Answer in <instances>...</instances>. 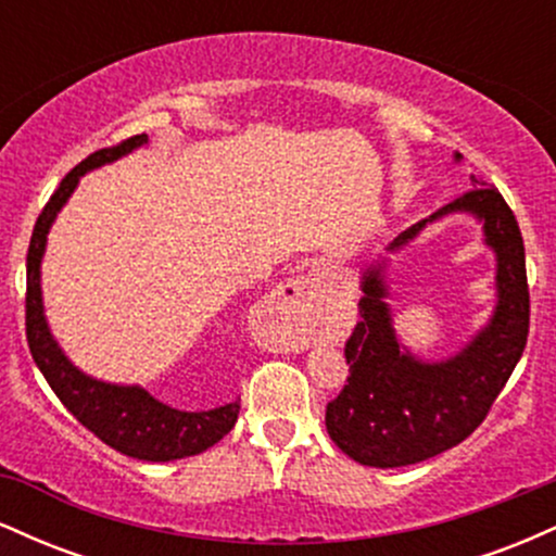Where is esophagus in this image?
Listing matches in <instances>:
<instances>
[{
  "instance_id": "esophagus-1",
  "label": "esophagus",
  "mask_w": 556,
  "mask_h": 556,
  "mask_svg": "<svg viewBox=\"0 0 556 556\" xmlns=\"http://www.w3.org/2000/svg\"><path fill=\"white\" fill-rule=\"evenodd\" d=\"M329 282V269H311L305 274H298V277L287 279V282L279 287V311L285 314V321H292V327L303 331L300 340H308V331L316 321L318 300H321V290Z\"/></svg>"
}]
</instances>
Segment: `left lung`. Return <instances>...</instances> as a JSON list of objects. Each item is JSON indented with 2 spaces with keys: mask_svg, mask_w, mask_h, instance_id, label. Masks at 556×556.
<instances>
[{
  "mask_svg": "<svg viewBox=\"0 0 556 556\" xmlns=\"http://www.w3.org/2000/svg\"><path fill=\"white\" fill-rule=\"evenodd\" d=\"M455 154V162H460ZM473 190L416 222L387 245L400 253L433 222L468 214L494 253L496 303L491 318L455 355L426 361L402 344L389 308V258L361 277V321L344 344L348 384L327 405V431L348 457L368 468H402L442 455L468 439L500 397L528 340L526 248L513 208L496 188Z\"/></svg>",
  "mask_w": 556,
  "mask_h": 556,
  "instance_id": "obj_1",
  "label": "left lung"
}]
</instances>
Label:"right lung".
<instances>
[{
    "label": "right lung",
    "mask_w": 556,
    "mask_h": 556,
    "mask_svg": "<svg viewBox=\"0 0 556 556\" xmlns=\"http://www.w3.org/2000/svg\"><path fill=\"white\" fill-rule=\"evenodd\" d=\"M149 143V136H136L114 149H101L67 172L65 180L49 198L43 212L30 235L28 245V295H25V334L34 355L38 371L54 389L62 405L75 418L93 431L96 437L112 450L123 452L127 457L146 463H172L182 457H193L214 446L222 437L232 431L240 413V397L227 405L212 407V410H177L167 402L156 400L138 384H112L80 371L67 358L65 350L54 340L49 329L47 314H43L41 292V261L47 253V235L52 229L56 214L70 201L86 172L117 162L140 146Z\"/></svg>",
    "instance_id": "right-lung-1"
}]
</instances>
